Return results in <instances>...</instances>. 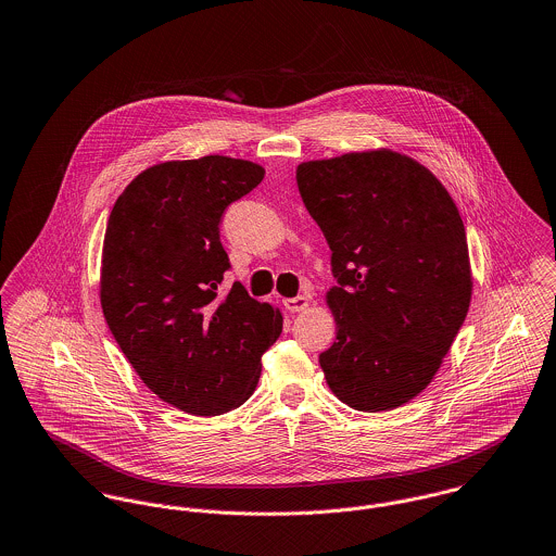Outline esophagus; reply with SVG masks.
I'll use <instances>...</instances> for the list:
<instances>
[{
  "instance_id": "34e87169",
  "label": "esophagus",
  "mask_w": 556,
  "mask_h": 556,
  "mask_svg": "<svg viewBox=\"0 0 556 556\" xmlns=\"http://www.w3.org/2000/svg\"><path fill=\"white\" fill-rule=\"evenodd\" d=\"M307 303L309 300L305 298V295H298V298H291V300H285V307L289 309V312H293V314H298V312H303L305 307H307Z\"/></svg>"
}]
</instances>
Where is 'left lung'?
Returning a JSON list of instances; mask_svg holds the SVG:
<instances>
[{"mask_svg": "<svg viewBox=\"0 0 556 556\" xmlns=\"http://www.w3.org/2000/svg\"><path fill=\"white\" fill-rule=\"evenodd\" d=\"M331 249L327 305L338 336L318 361L338 400L384 412L433 380L471 300L467 236L453 198L400 152H349L298 167Z\"/></svg>", "mask_w": 556, "mask_h": 556, "instance_id": "8db88e82", "label": "left lung"}]
</instances>
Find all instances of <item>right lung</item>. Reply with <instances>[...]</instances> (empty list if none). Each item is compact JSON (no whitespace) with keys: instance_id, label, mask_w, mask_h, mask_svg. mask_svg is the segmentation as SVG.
Masks as SVG:
<instances>
[{"instance_id":"right-lung-1","label":"right lung","mask_w":556,"mask_h":556,"mask_svg":"<svg viewBox=\"0 0 556 556\" xmlns=\"http://www.w3.org/2000/svg\"><path fill=\"white\" fill-rule=\"evenodd\" d=\"M253 161L207 154L165 161L136 176L114 203L101 253V309L152 393L195 414L240 407L278 340L282 314L236 282L220 218L263 180Z\"/></svg>"}]
</instances>
